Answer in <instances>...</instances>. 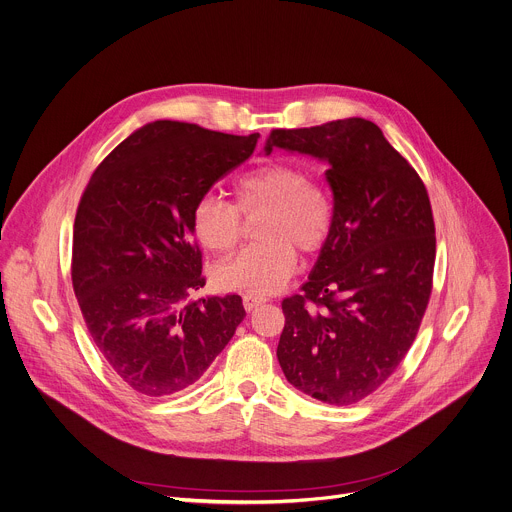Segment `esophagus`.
<instances>
[{"label": "esophagus", "instance_id": "esophagus-1", "mask_svg": "<svg viewBox=\"0 0 512 512\" xmlns=\"http://www.w3.org/2000/svg\"><path fill=\"white\" fill-rule=\"evenodd\" d=\"M242 302H244V309L250 313V311L258 309L260 304H264V302H266V298H262V296H254V294H246V296L242 298Z\"/></svg>", "mask_w": 512, "mask_h": 512}]
</instances>
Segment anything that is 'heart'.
I'll return each mask as SVG.
<instances>
[{
  "instance_id": "obj_1",
  "label": "heart",
  "mask_w": 512,
  "mask_h": 512,
  "mask_svg": "<svg viewBox=\"0 0 512 512\" xmlns=\"http://www.w3.org/2000/svg\"><path fill=\"white\" fill-rule=\"evenodd\" d=\"M234 206L220 195H201L191 210V230L201 246L230 252L242 238V218H258L256 246L214 268L218 286L254 296L280 290L296 272L298 256L323 250L333 230L329 193L304 169L286 163H264L234 181Z\"/></svg>"
}]
</instances>
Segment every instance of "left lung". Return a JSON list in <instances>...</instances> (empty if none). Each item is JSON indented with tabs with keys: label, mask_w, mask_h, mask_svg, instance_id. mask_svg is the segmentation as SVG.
I'll return each mask as SVG.
<instances>
[{
	"label": "left lung",
	"mask_w": 512,
	"mask_h": 512,
	"mask_svg": "<svg viewBox=\"0 0 512 512\" xmlns=\"http://www.w3.org/2000/svg\"><path fill=\"white\" fill-rule=\"evenodd\" d=\"M274 147L329 161L335 201L309 282L282 300L276 357L302 393L351 405L393 375L428 309L436 260L428 189L365 119L274 129L266 155Z\"/></svg>",
	"instance_id": "1"
}]
</instances>
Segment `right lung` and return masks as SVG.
Wrapping results in <instances>:
<instances>
[{
    "label": "right lung",
    "instance_id": "obj_1",
    "mask_svg": "<svg viewBox=\"0 0 512 512\" xmlns=\"http://www.w3.org/2000/svg\"><path fill=\"white\" fill-rule=\"evenodd\" d=\"M258 137L149 123L105 157L80 197L74 294L98 353L141 395L193 385L246 317L238 294L187 300L206 284L191 210Z\"/></svg>",
    "mask_w": 512,
    "mask_h": 512
}]
</instances>
